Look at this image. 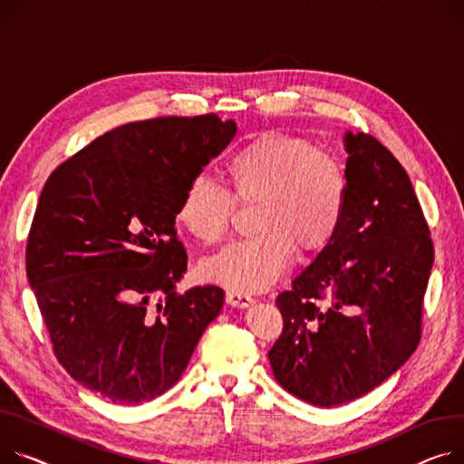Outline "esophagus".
I'll return each mask as SVG.
<instances>
[{
    "label": "esophagus",
    "instance_id": "1",
    "mask_svg": "<svg viewBox=\"0 0 464 464\" xmlns=\"http://www.w3.org/2000/svg\"><path fill=\"white\" fill-rule=\"evenodd\" d=\"M226 302L233 307H248L254 304V298L250 295H244L238 291H227L226 293Z\"/></svg>",
    "mask_w": 464,
    "mask_h": 464
}]
</instances>
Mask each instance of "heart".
Returning a JSON list of instances; mask_svg holds the SVG:
<instances>
[{"label": "heart", "mask_w": 464, "mask_h": 464, "mask_svg": "<svg viewBox=\"0 0 464 464\" xmlns=\"http://www.w3.org/2000/svg\"><path fill=\"white\" fill-rule=\"evenodd\" d=\"M224 173L237 203H256L257 233L203 263V274L216 284L238 293L265 291L287 268L295 248L315 254L342 226L349 194L345 168L310 140L257 136L231 154ZM233 207L229 192L196 175L179 194L175 218L199 242L216 244Z\"/></svg>", "instance_id": "1"}]
</instances>
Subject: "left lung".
Returning a JSON list of instances; mask_svg holds the SVG:
<instances>
[{
    "label": "left lung",
    "mask_w": 464,
    "mask_h": 464,
    "mask_svg": "<svg viewBox=\"0 0 464 464\" xmlns=\"http://www.w3.org/2000/svg\"><path fill=\"white\" fill-rule=\"evenodd\" d=\"M347 207L332 240L277 295L276 381L337 407L390 379L416 351L435 250L412 182L373 136L345 134Z\"/></svg>",
    "instance_id": "8db88e82"
}]
</instances>
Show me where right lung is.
<instances>
[{"mask_svg":"<svg viewBox=\"0 0 464 464\" xmlns=\"http://www.w3.org/2000/svg\"><path fill=\"white\" fill-rule=\"evenodd\" d=\"M218 115L129 122L53 169L31 224L25 270L53 354L119 405L168 392L224 291L179 295L188 256L175 231L184 184L233 140Z\"/></svg>","mask_w":464,"mask_h":464,"instance_id":"obj_1","label":"right lung"}]
</instances>
